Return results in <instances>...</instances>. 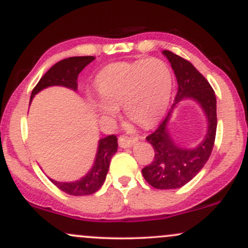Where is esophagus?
<instances>
[{"mask_svg": "<svg viewBox=\"0 0 248 248\" xmlns=\"http://www.w3.org/2000/svg\"><path fill=\"white\" fill-rule=\"evenodd\" d=\"M136 141H138V139L135 138L130 139L127 138V136H120V138H119V146L121 148H129L132 147Z\"/></svg>", "mask_w": 248, "mask_h": 248, "instance_id": "obj_1", "label": "esophagus"}]
</instances>
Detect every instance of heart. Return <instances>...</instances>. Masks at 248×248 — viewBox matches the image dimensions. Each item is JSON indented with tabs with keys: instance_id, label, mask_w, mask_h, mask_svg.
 I'll list each match as a JSON object with an SVG mask.
<instances>
[{
	"instance_id": "b5f03b06",
	"label": "heart",
	"mask_w": 248,
	"mask_h": 248,
	"mask_svg": "<svg viewBox=\"0 0 248 248\" xmlns=\"http://www.w3.org/2000/svg\"><path fill=\"white\" fill-rule=\"evenodd\" d=\"M95 88L102 102L96 109L112 116L115 107L143 128L157 124L166 113L172 88L169 66L157 58L130 62H114L104 67L95 78Z\"/></svg>"
}]
</instances>
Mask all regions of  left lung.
<instances>
[{"label":"left lung","mask_w":248,"mask_h":248,"mask_svg":"<svg viewBox=\"0 0 248 248\" xmlns=\"http://www.w3.org/2000/svg\"><path fill=\"white\" fill-rule=\"evenodd\" d=\"M162 53L171 64L177 79L178 90L175 104L167 118L155 132L146 138L155 150V156L152 163L142 169V175L155 189L169 190L178 189L189 183L209 160L217 130V100L211 85L191 62L169 50H164ZM184 98H191L197 102L203 109L208 121L206 138L193 148H186L177 144L167 128L173 108Z\"/></svg>","instance_id":"left-lung-1"}]
</instances>
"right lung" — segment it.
Here are the masks:
<instances>
[{"mask_svg":"<svg viewBox=\"0 0 248 248\" xmlns=\"http://www.w3.org/2000/svg\"><path fill=\"white\" fill-rule=\"evenodd\" d=\"M93 56L70 57L62 59L53 65L51 69L42 77L41 80L36 85L31 93L30 102L37 93L50 86H64L77 91L78 88L79 73L87 66L91 62L94 61ZM118 150V139L115 135H108L100 139L98 143L95 160L93 167L84 177L76 182H58L51 179L55 186L62 191L71 196H87L92 195L100 189L106 179L108 169H109L110 158Z\"/></svg>","mask_w":248,"mask_h":248,"instance_id":"right-lung-1","label":"right lung"}]
</instances>
